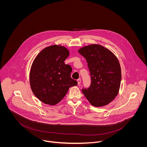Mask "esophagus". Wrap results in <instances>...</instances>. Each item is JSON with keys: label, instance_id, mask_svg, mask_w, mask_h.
<instances>
[{"label": "esophagus", "instance_id": "obj_1", "mask_svg": "<svg viewBox=\"0 0 147 147\" xmlns=\"http://www.w3.org/2000/svg\"><path fill=\"white\" fill-rule=\"evenodd\" d=\"M77 82H78V84H80V83H81V79L79 78V79H78V80H77Z\"/></svg>", "mask_w": 147, "mask_h": 147}]
</instances>
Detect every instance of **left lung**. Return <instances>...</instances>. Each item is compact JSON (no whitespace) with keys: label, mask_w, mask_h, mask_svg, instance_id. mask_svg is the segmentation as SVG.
Returning <instances> with one entry per match:
<instances>
[{"label":"left lung","mask_w":147,"mask_h":147,"mask_svg":"<svg viewBox=\"0 0 147 147\" xmlns=\"http://www.w3.org/2000/svg\"><path fill=\"white\" fill-rule=\"evenodd\" d=\"M78 52L86 58L91 77L90 87L83 88V93L94 106L108 105L118 94L120 87L121 71L117 58L97 44L83 47Z\"/></svg>","instance_id":"1"}]
</instances>
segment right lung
<instances>
[{"instance_id":"1","label":"right lung","mask_w":147,"mask_h":147,"mask_svg":"<svg viewBox=\"0 0 147 147\" xmlns=\"http://www.w3.org/2000/svg\"><path fill=\"white\" fill-rule=\"evenodd\" d=\"M69 55L62 46L44 49L36 57L31 66L30 82L34 96L43 103L55 105L66 95L70 87L77 85L70 77L72 68L64 63Z\"/></svg>"}]
</instances>
